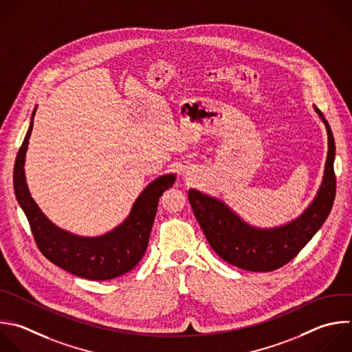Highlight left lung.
<instances>
[{
    "label": "left lung",
    "instance_id": "8db88e82",
    "mask_svg": "<svg viewBox=\"0 0 352 352\" xmlns=\"http://www.w3.org/2000/svg\"><path fill=\"white\" fill-rule=\"evenodd\" d=\"M327 131V160L318 196L294 221L274 229H260L242 221L226 204L199 190L188 192L195 217L212 250L226 263L253 272H271L292 261L323 225L336 196L331 129L322 111L314 106Z\"/></svg>",
    "mask_w": 352,
    "mask_h": 352
}]
</instances>
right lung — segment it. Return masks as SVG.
I'll list each match as a JSON object with an SVG mask.
<instances>
[{"instance_id":"obj_1","label":"right lung","mask_w":352,"mask_h":352,"mask_svg":"<svg viewBox=\"0 0 352 352\" xmlns=\"http://www.w3.org/2000/svg\"><path fill=\"white\" fill-rule=\"evenodd\" d=\"M32 123L18 152L14 168V188L23 208L38 250L62 270L89 280H109L130 272L144 257L159 199L173 186L175 175L155 179L135 200L127 219L102 236L82 238L54 225L30 196L25 177V157L33 130Z\"/></svg>"}]
</instances>
